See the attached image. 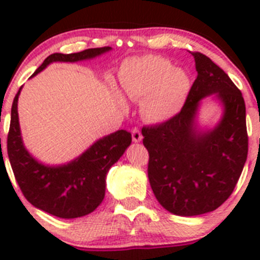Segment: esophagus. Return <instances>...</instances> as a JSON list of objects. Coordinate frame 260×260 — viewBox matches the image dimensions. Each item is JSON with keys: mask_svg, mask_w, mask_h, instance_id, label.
Returning <instances> with one entry per match:
<instances>
[{"mask_svg": "<svg viewBox=\"0 0 260 260\" xmlns=\"http://www.w3.org/2000/svg\"><path fill=\"white\" fill-rule=\"evenodd\" d=\"M132 135H133V141H134L135 143H139V142H141L142 139H143V137H142L141 132H139V130H138L137 127L133 128V130H132Z\"/></svg>", "mask_w": 260, "mask_h": 260, "instance_id": "esophagus-1", "label": "esophagus"}]
</instances>
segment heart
Wrapping results in <instances>:
<instances>
[{
  "label": "heart",
  "instance_id": "heart-1",
  "mask_svg": "<svg viewBox=\"0 0 260 260\" xmlns=\"http://www.w3.org/2000/svg\"><path fill=\"white\" fill-rule=\"evenodd\" d=\"M119 84L132 100L142 102V113L152 122H165L180 113L191 89L186 70L158 56L127 59L119 70ZM116 98L123 103L121 96Z\"/></svg>",
  "mask_w": 260,
  "mask_h": 260
}]
</instances>
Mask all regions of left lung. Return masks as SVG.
Returning <instances> with one entry per match:
<instances>
[{"instance_id": "1", "label": "left lung", "mask_w": 260, "mask_h": 260, "mask_svg": "<svg viewBox=\"0 0 260 260\" xmlns=\"http://www.w3.org/2000/svg\"><path fill=\"white\" fill-rule=\"evenodd\" d=\"M192 57L198 77L180 113L142 128L153 194L177 216H198L220 207L237 185L249 148L241 91L207 56L195 52ZM210 95L223 105V116L215 128L203 131L196 116L201 100Z\"/></svg>"}]
</instances>
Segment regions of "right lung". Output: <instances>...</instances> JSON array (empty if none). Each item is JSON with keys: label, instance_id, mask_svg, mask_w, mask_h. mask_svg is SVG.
<instances>
[{"label": "right lung", "instance_id": "obj_1", "mask_svg": "<svg viewBox=\"0 0 260 260\" xmlns=\"http://www.w3.org/2000/svg\"><path fill=\"white\" fill-rule=\"evenodd\" d=\"M112 50L110 47L92 48L78 53H53L44 59L35 77L52 62H79L92 59ZM11 107L8 155L14 176L27 201L39 210L61 219L82 217L102 204L105 197L107 174L132 144V134L126 130L100 138L77 158L61 165H47L36 160L23 144L18 117V98ZM1 141V139H0Z\"/></svg>", "mask_w": 260, "mask_h": 260}]
</instances>
